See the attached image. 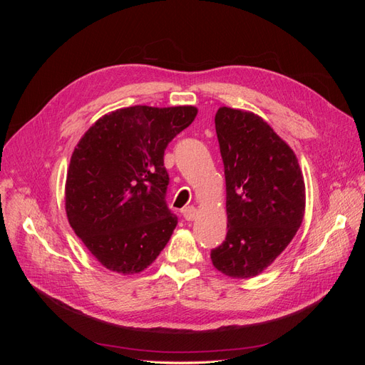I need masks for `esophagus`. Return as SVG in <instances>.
<instances>
[{
    "label": "esophagus",
    "instance_id": "obj_1",
    "mask_svg": "<svg viewBox=\"0 0 365 365\" xmlns=\"http://www.w3.org/2000/svg\"><path fill=\"white\" fill-rule=\"evenodd\" d=\"M182 216H184L185 220H193V219H196V216H197L196 208L192 207V205L182 208Z\"/></svg>",
    "mask_w": 365,
    "mask_h": 365
}]
</instances>
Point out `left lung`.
<instances>
[{
  "mask_svg": "<svg viewBox=\"0 0 365 365\" xmlns=\"http://www.w3.org/2000/svg\"><path fill=\"white\" fill-rule=\"evenodd\" d=\"M227 185L228 231L212 250L215 268L233 279L267 269L304 216V181L294 150L262 117L222 106L215 117Z\"/></svg>",
  "mask_w": 365,
  "mask_h": 365,
  "instance_id": "1",
  "label": "left lung"
}]
</instances>
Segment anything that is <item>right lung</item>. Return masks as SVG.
Returning <instances> with one entry per match:
<instances>
[{
	"instance_id": "1",
	"label": "right lung",
	"mask_w": 365,
	"mask_h": 365,
	"mask_svg": "<svg viewBox=\"0 0 365 365\" xmlns=\"http://www.w3.org/2000/svg\"><path fill=\"white\" fill-rule=\"evenodd\" d=\"M195 106H129L98 118L77 143L65 184L74 233L105 268L146 269L178 224L165 204L164 150Z\"/></svg>"
}]
</instances>
